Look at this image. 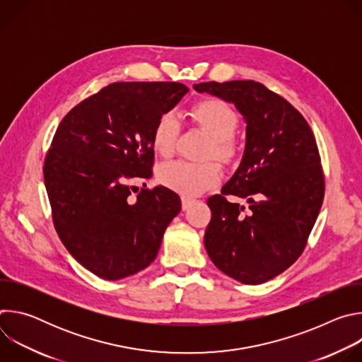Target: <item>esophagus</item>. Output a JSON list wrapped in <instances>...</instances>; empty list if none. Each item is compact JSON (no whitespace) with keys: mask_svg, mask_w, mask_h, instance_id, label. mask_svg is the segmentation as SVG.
Returning a JSON list of instances; mask_svg holds the SVG:
<instances>
[{"mask_svg":"<svg viewBox=\"0 0 362 362\" xmlns=\"http://www.w3.org/2000/svg\"><path fill=\"white\" fill-rule=\"evenodd\" d=\"M192 203H193V199H192V197L182 196V208H183V211H187V209L190 208Z\"/></svg>","mask_w":362,"mask_h":362,"instance_id":"esophagus-1","label":"esophagus"}]
</instances>
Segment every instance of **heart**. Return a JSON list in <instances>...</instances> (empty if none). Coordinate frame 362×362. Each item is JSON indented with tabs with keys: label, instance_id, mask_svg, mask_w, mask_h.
Instances as JSON below:
<instances>
[{
	"label": "heart",
	"instance_id": "b5f03b06",
	"mask_svg": "<svg viewBox=\"0 0 362 362\" xmlns=\"http://www.w3.org/2000/svg\"><path fill=\"white\" fill-rule=\"evenodd\" d=\"M193 116L212 139L211 153L221 159H229L233 151V134L239 124L236 112L221 98H206L193 107ZM180 122L176 112L169 110L159 116L151 133L153 148L162 156L173 153ZM159 180L169 189L185 196H194L215 186L222 176L215 162L175 160L159 169Z\"/></svg>",
	"mask_w": 362,
	"mask_h": 362
}]
</instances>
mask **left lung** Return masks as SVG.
<instances>
[{"label": "left lung", "mask_w": 362, "mask_h": 362, "mask_svg": "<svg viewBox=\"0 0 362 362\" xmlns=\"http://www.w3.org/2000/svg\"><path fill=\"white\" fill-rule=\"evenodd\" d=\"M193 88L233 103L246 123L239 168L208 199L204 247L228 276L264 284L302 253L321 211L325 182L314 133L279 94L253 80L199 83ZM245 198L250 208L227 200Z\"/></svg>", "instance_id": "1"}]
</instances>
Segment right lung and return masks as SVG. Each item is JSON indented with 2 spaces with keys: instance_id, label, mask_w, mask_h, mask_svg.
Returning a JSON list of instances; mask_svg holds the SVG:
<instances>
[{
  "instance_id": "1",
  "label": "right lung",
  "mask_w": 362,
  "mask_h": 362,
  "mask_svg": "<svg viewBox=\"0 0 362 362\" xmlns=\"http://www.w3.org/2000/svg\"><path fill=\"white\" fill-rule=\"evenodd\" d=\"M189 91L180 83H113L62 120L44 162L54 228L74 259L117 281L156 259L163 233L180 212L165 186L130 202V180L151 177V133L160 115Z\"/></svg>"
}]
</instances>
